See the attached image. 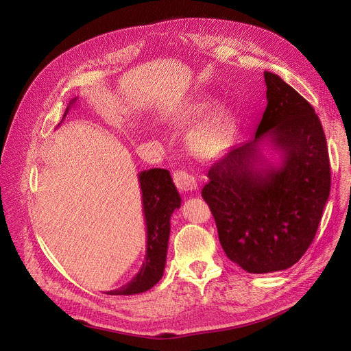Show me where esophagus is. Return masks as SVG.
<instances>
[{
	"label": "esophagus",
	"mask_w": 351,
	"mask_h": 351,
	"mask_svg": "<svg viewBox=\"0 0 351 351\" xmlns=\"http://www.w3.org/2000/svg\"><path fill=\"white\" fill-rule=\"evenodd\" d=\"M173 182L179 191L182 192H192L197 189L196 179L189 175L186 171H173Z\"/></svg>",
	"instance_id": "34e87169"
}]
</instances>
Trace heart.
Instances as JSON below:
<instances>
[{"instance_id": "heart-1", "label": "heart", "mask_w": 351, "mask_h": 351, "mask_svg": "<svg viewBox=\"0 0 351 351\" xmlns=\"http://www.w3.org/2000/svg\"><path fill=\"white\" fill-rule=\"evenodd\" d=\"M210 108L208 99H196L175 109L166 118L173 126H186L204 117ZM234 132V118L230 109L217 106L213 112L200 122L189 136L192 151L200 156H213L229 143Z\"/></svg>"}]
</instances>
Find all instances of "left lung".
Wrapping results in <instances>:
<instances>
[{
    "instance_id": "left-lung-1",
    "label": "left lung",
    "mask_w": 351,
    "mask_h": 351,
    "mask_svg": "<svg viewBox=\"0 0 351 351\" xmlns=\"http://www.w3.org/2000/svg\"><path fill=\"white\" fill-rule=\"evenodd\" d=\"M267 106L250 141L212 163L202 189L220 245L249 273H270L300 261L319 229L330 195L327 142L313 106L279 75L265 72ZM267 137L282 152L266 165Z\"/></svg>"
}]
</instances>
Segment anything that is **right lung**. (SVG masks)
<instances>
[{"instance_id": "obj_1", "label": "right lung", "mask_w": 351, "mask_h": 351, "mask_svg": "<svg viewBox=\"0 0 351 351\" xmlns=\"http://www.w3.org/2000/svg\"><path fill=\"white\" fill-rule=\"evenodd\" d=\"M77 101L72 99L69 106ZM66 108L65 115L68 114ZM142 191V205L146 223V254L145 262L135 278L121 289L110 290L106 294H138L152 289L163 276L166 253L171 233V216L180 208V196L173 185L169 171L149 169L139 173Z\"/></svg>"}]
</instances>
